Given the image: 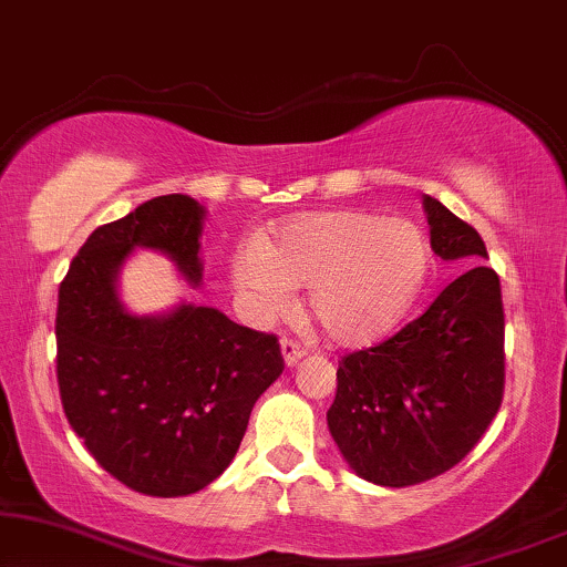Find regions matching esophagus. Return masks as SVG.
Here are the masks:
<instances>
[{
  "label": "esophagus",
  "mask_w": 567,
  "mask_h": 567,
  "mask_svg": "<svg viewBox=\"0 0 567 567\" xmlns=\"http://www.w3.org/2000/svg\"><path fill=\"white\" fill-rule=\"evenodd\" d=\"M281 355H284V363L286 367H297V363L305 359V348L299 343H293V340L284 338L281 340Z\"/></svg>",
  "instance_id": "esophagus-1"
}]
</instances>
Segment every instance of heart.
I'll use <instances>...</instances> for the list:
<instances>
[{
  "label": "heart",
  "instance_id": "heart-1",
  "mask_svg": "<svg viewBox=\"0 0 567 567\" xmlns=\"http://www.w3.org/2000/svg\"><path fill=\"white\" fill-rule=\"evenodd\" d=\"M431 243L415 221L355 208L299 214L235 252L231 284L255 320L286 312L293 289L328 338L367 346L398 324L423 291Z\"/></svg>",
  "mask_w": 567,
  "mask_h": 567
}]
</instances>
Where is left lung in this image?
Listing matches in <instances>:
<instances>
[{
	"label": "left lung",
	"mask_w": 567,
	"mask_h": 567,
	"mask_svg": "<svg viewBox=\"0 0 567 567\" xmlns=\"http://www.w3.org/2000/svg\"><path fill=\"white\" fill-rule=\"evenodd\" d=\"M441 260L475 262L398 336L338 363L328 429L355 475L408 487L467 456L503 400L501 281L485 243L441 200L423 196Z\"/></svg>",
	"instance_id": "obj_1"
}]
</instances>
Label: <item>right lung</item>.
I'll list each match as a JSON object with an SVG mask.
<instances>
[{
	"instance_id": "right-lung-1",
	"label": "right lung",
	"mask_w": 567,
	"mask_h": 567,
	"mask_svg": "<svg viewBox=\"0 0 567 567\" xmlns=\"http://www.w3.org/2000/svg\"><path fill=\"white\" fill-rule=\"evenodd\" d=\"M206 208L173 193L97 227L59 286L61 405L100 467L131 491L181 498L235 460L252 405L281 377L278 340L214 307L177 301L157 315L123 305L121 270L136 250L173 262L193 289L204 278Z\"/></svg>"
}]
</instances>
